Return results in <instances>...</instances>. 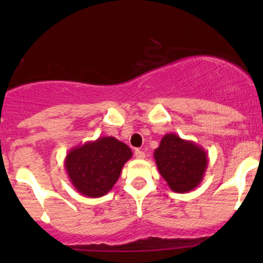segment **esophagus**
Masks as SVG:
<instances>
[{"label": "esophagus", "mask_w": 263, "mask_h": 263, "mask_svg": "<svg viewBox=\"0 0 263 263\" xmlns=\"http://www.w3.org/2000/svg\"><path fill=\"white\" fill-rule=\"evenodd\" d=\"M135 157L137 159H143L144 157H146V155H144V152L142 149H136L135 151Z\"/></svg>", "instance_id": "esophagus-1"}]
</instances>
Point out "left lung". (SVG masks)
<instances>
[{
	"instance_id": "8db88e82",
	"label": "left lung",
	"mask_w": 263,
	"mask_h": 263,
	"mask_svg": "<svg viewBox=\"0 0 263 263\" xmlns=\"http://www.w3.org/2000/svg\"><path fill=\"white\" fill-rule=\"evenodd\" d=\"M153 157L159 174L176 193H188L197 188L209 162L203 147L176 134L163 136Z\"/></svg>"
}]
</instances>
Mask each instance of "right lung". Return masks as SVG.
Here are the masks:
<instances>
[{
  "label": "right lung",
  "instance_id": "add662e5",
  "mask_svg": "<svg viewBox=\"0 0 263 263\" xmlns=\"http://www.w3.org/2000/svg\"><path fill=\"white\" fill-rule=\"evenodd\" d=\"M132 151L117 138L105 136L73 147L64 159L69 180L84 197L106 195L119 179Z\"/></svg>",
  "mask_w": 263,
  "mask_h": 263
}]
</instances>
